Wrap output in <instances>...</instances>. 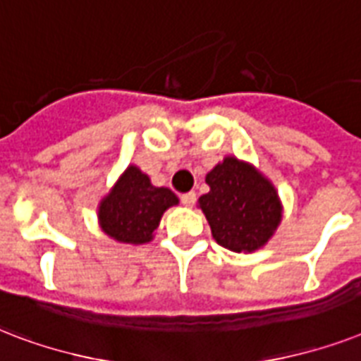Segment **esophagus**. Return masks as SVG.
<instances>
[{"instance_id": "34e87169", "label": "esophagus", "mask_w": 361, "mask_h": 361, "mask_svg": "<svg viewBox=\"0 0 361 361\" xmlns=\"http://www.w3.org/2000/svg\"><path fill=\"white\" fill-rule=\"evenodd\" d=\"M180 201H183L184 207H192L195 203V192H188V194L180 195Z\"/></svg>"}]
</instances>
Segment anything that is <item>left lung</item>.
<instances>
[{
  "label": "left lung",
  "instance_id": "8db88e82",
  "mask_svg": "<svg viewBox=\"0 0 361 361\" xmlns=\"http://www.w3.org/2000/svg\"><path fill=\"white\" fill-rule=\"evenodd\" d=\"M209 192L197 200L211 233L231 252H254L265 247L282 220L275 184L252 164L226 156L207 173Z\"/></svg>",
  "mask_w": 361,
  "mask_h": 361
}]
</instances>
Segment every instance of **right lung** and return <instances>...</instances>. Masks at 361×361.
Returning a JSON list of instances; mask_svg holds the SVG:
<instances>
[{"label":"right lung","instance_id":"1","mask_svg":"<svg viewBox=\"0 0 361 361\" xmlns=\"http://www.w3.org/2000/svg\"><path fill=\"white\" fill-rule=\"evenodd\" d=\"M178 205L166 186H154L147 173L128 166L97 205V224L103 233L124 245H145L154 239L164 212Z\"/></svg>","mask_w":361,"mask_h":361}]
</instances>
